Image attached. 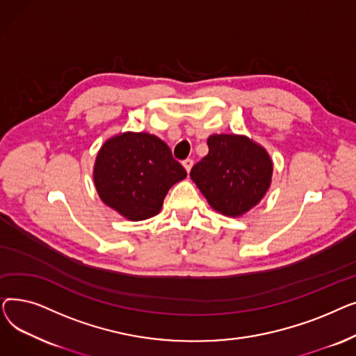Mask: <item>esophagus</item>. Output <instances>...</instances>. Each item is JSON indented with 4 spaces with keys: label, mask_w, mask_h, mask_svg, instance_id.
<instances>
[{
    "label": "esophagus",
    "mask_w": 356,
    "mask_h": 356,
    "mask_svg": "<svg viewBox=\"0 0 356 356\" xmlns=\"http://www.w3.org/2000/svg\"><path fill=\"white\" fill-rule=\"evenodd\" d=\"M183 167L186 168V172H191V168H192V165H193V160L192 159H186V160H183Z\"/></svg>",
    "instance_id": "1"
}]
</instances>
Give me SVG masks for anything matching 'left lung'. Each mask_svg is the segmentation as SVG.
<instances>
[{"mask_svg":"<svg viewBox=\"0 0 356 356\" xmlns=\"http://www.w3.org/2000/svg\"><path fill=\"white\" fill-rule=\"evenodd\" d=\"M208 147V156L192 167V180L216 212L232 218L247 213L271 184L270 154L248 137L236 134H213Z\"/></svg>","mask_w":356,"mask_h":356,"instance_id":"1","label":"left lung"}]
</instances>
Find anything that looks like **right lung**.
Here are the masks:
<instances>
[{
	"instance_id": "add662e5",
	"label": "right lung",
	"mask_w": 356,
	"mask_h": 356,
	"mask_svg": "<svg viewBox=\"0 0 356 356\" xmlns=\"http://www.w3.org/2000/svg\"><path fill=\"white\" fill-rule=\"evenodd\" d=\"M188 173L159 137L122 133L104 143L93 165L101 200L128 220L156 216L173 184Z\"/></svg>"
}]
</instances>
